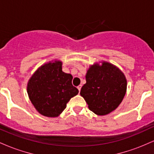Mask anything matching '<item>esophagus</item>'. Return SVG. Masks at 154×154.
Segmentation results:
<instances>
[{
  "instance_id": "1",
  "label": "esophagus",
  "mask_w": 154,
  "mask_h": 154,
  "mask_svg": "<svg viewBox=\"0 0 154 154\" xmlns=\"http://www.w3.org/2000/svg\"><path fill=\"white\" fill-rule=\"evenodd\" d=\"M81 88H82V85H78V86H77V89H78V90H79V92H80Z\"/></svg>"
}]
</instances>
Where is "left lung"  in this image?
Masks as SVG:
<instances>
[{"label":"left lung","instance_id":"obj_1","mask_svg":"<svg viewBox=\"0 0 154 154\" xmlns=\"http://www.w3.org/2000/svg\"><path fill=\"white\" fill-rule=\"evenodd\" d=\"M91 65L85 75L86 83L80 95L91 111L99 116L114 111L122 101L127 91V79L119 68L102 61Z\"/></svg>","mask_w":154,"mask_h":154}]
</instances>
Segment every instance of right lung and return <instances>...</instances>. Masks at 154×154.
I'll use <instances>...</instances> for the list:
<instances>
[{
    "label": "right lung",
    "mask_w": 154,
    "mask_h": 154,
    "mask_svg": "<svg viewBox=\"0 0 154 154\" xmlns=\"http://www.w3.org/2000/svg\"><path fill=\"white\" fill-rule=\"evenodd\" d=\"M72 76L62 71V62L54 61L39 67L27 83L32 103L42 115L56 117L66 109V103L79 91L72 84Z\"/></svg>",
    "instance_id": "right-lung-1"
}]
</instances>
